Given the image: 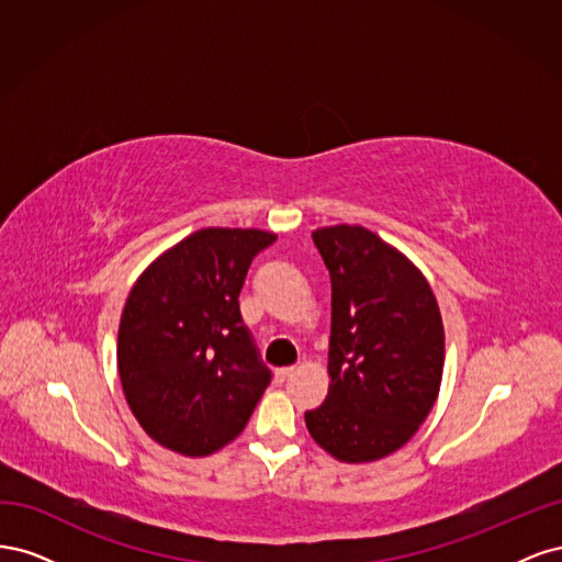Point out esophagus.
Here are the masks:
<instances>
[{"label": "esophagus", "mask_w": 562, "mask_h": 562, "mask_svg": "<svg viewBox=\"0 0 562 562\" xmlns=\"http://www.w3.org/2000/svg\"><path fill=\"white\" fill-rule=\"evenodd\" d=\"M295 372V368H277L274 370V378L279 380V382H283V380H288Z\"/></svg>", "instance_id": "obj_1"}]
</instances>
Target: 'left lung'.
Wrapping results in <instances>:
<instances>
[{
	"instance_id": "left-lung-1",
	"label": "left lung",
	"mask_w": 562,
	"mask_h": 562,
	"mask_svg": "<svg viewBox=\"0 0 562 562\" xmlns=\"http://www.w3.org/2000/svg\"><path fill=\"white\" fill-rule=\"evenodd\" d=\"M330 271L328 396L304 422L339 462H375L415 436L436 403L443 318L422 271L359 225L312 234Z\"/></svg>"
}]
</instances>
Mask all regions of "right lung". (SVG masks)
<instances>
[{"instance_id": "right-lung-1", "label": "right lung", "mask_w": 562, "mask_h": 562, "mask_svg": "<svg viewBox=\"0 0 562 562\" xmlns=\"http://www.w3.org/2000/svg\"><path fill=\"white\" fill-rule=\"evenodd\" d=\"M274 241L262 229H199L131 288L119 378L135 419L164 448L203 457L227 446L269 386L239 293L255 255Z\"/></svg>"}]
</instances>
